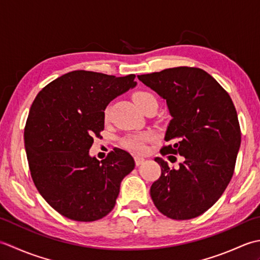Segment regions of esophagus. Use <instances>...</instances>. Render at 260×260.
I'll return each mask as SVG.
<instances>
[{"mask_svg":"<svg viewBox=\"0 0 260 260\" xmlns=\"http://www.w3.org/2000/svg\"><path fill=\"white\" fill-rule=\"evenodd\" d=\"M144 161H145L144 157H142V156H135V164L137 165V167L144 163Z\"/></svg>","mask_w":260,"mask_h":260,"instance_id":"esophagus-1","label":"esophagus"}]
</instances>
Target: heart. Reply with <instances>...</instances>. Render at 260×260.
Wrapping results in <instances>:
<instances>
[{"instance_id":"b5f03b06","label":"heart","mask_w":260,"mask_h":260,"mask_svg":"<svg viewBox=\"0 0 260 260\" xmlns=\"http://www.w3.org/2000/svg\"><path fill=\"white\" fill-rule=\"evenodd\" d=\"M134 101L139 107L148 101H156L151 92L137 91L134 93ZM151 140V134L142 133L137 135H132L124 140V146L134 153H142L145 151V143Z\"/></svg>"}]
</instances>
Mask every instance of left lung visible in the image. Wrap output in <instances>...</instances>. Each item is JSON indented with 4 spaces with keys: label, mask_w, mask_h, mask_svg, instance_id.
I'll use <instances>...</instances> for the list:
<instances>
[{
    "label": "left lung",
    "mask_w": 260,
    "mask_h": 260,
    "mask_svg": "<svg viewBox=\"0 0 260 260\" xmlns=\"http://www.w3.org/2000/svg\"><path fill=\"white\" fill-rule=\"evenodd\" d=\"M137 78L167 102L172 117L164 140L175 143L161 153L184 157L176 170L155 157L162 173L151 186L152 200L171 219L196 218L218 201L233 178L241 142L235 105L199 68H170Z\"/></svg>",
    "instance_id": "left-lung-1"
}]
</instances>
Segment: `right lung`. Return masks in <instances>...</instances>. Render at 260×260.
Masks as SVG:
<instances>
[{"mask_svg":"<svg viewBox=\"0 0 260 260\" xmlns=\"http://www.w3.org/2000/svg\"><path fill=\"white\" fill-rule=\"evenodd\" d=\"M134 78L71 71L48 84L33 102L24 128L31 176L63 217L87 222L107 215L121 181L134 170V158L120 148L101 162L89 155L93 135L104 129L105 109L137 85Z\"/></svg>","mask_w":260,"mask_h":260,"instance_id":"right-lung-1","label":"right lung"}]
</instances>
